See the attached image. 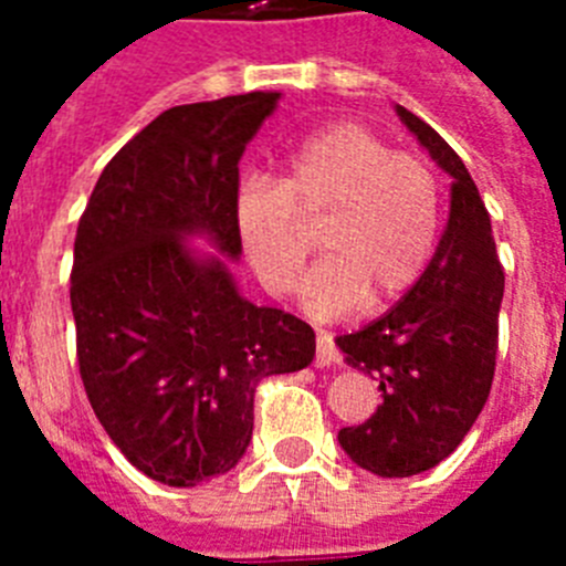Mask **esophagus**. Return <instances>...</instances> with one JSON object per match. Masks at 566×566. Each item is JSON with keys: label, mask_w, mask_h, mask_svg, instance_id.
Returning a JSON list of instances; mask_svg holds the SVG:
<instances>
[{"label": "esophagus", "mask_w": 566, "mask_h": 566, "mask_svg": "<svg viewBox=\"0 0 566 566\" xmlns=\"http://www.w3.org/2000/svg\"><path fill=\"white\" fill-rule=\"evenodd\" d=\"M343 354L337 352L334 337L326 332H317V365H339Z\"/></svg>", "instance_id": "34e87169"}]
</instances>
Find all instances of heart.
I'll return each instance as SVG.
<instances>
[{
  "label": "heart",
  "mask_w": 566,
  "mask_h": 566,
  "mask_svg": "<svg viewBox=\"0 0 566 566\" xmlns=\"http://www.w3.org/2000/svg\"><path fill=\"white\" fill-rule=\"evenodd\" d=\"M234 223L274 297L294 292L319 226L326 258L303 283V303L314 317H339L359 303L385 308L417 283L437 240L439 184L424 158L343 122L300 144L277 187L240 189Z\"/></svg>",
  "instance_id": "obj_1"
}]
</instances>
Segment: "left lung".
Masks as SVG:
<instances>
[{"label": "left lung", "mask_w": 566, "mask_h": 566, "mask_svg": "<svg viewBox=\"0 0 566 566\" xmlns=\"http://www.w3.org/2000/svg\"><path fill=\"white\" fill-rule=\"evenodd\" d=\"M405 127L451 175V214L422 277L363 332L337 337L345 363L379 379L382 405L337 433L343 451L382 479L451 457L490 397L504 269L476 184L442 135L411 109Z\"/></svg>", "instance_id": "1"}]
</instances>
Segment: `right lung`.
I'll list each match as a JSON object with an SVG mask.
<instances>
[{
	"label": "right lung",
	"mask_w": 566,
	"mask_h": 566,
	"mask_svg": "<svg viewBox=\"0 0 566 566\" xmlns=\"http://www.w3.org/2000/svg\"><path fill=\"white\" fill-rule=\"evenodd\" d=\"M280 93L169 107L104 167L78 218L70 306L84 391L133 468L169 488L221 476L247 453L260 379L314 359V332L252 306L227 263L240 254V158Z\"/></svg>",
	"instance_id": "1"
}]
</instances>
